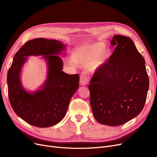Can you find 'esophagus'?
<instances>
[{"instance_id": "esophagus-1", "label": "esophagus", "mask_w": 157, "mask_h": 157, "mask_svg": "<svg viewBox=\"0 0 157 157\" xmlns=\"http://www.w3.org/2000/svg\"><path fill=\"white\" fill-rule=\"evenodd\" d=\"M90 80V74L86 71H84L81 72L80 76V84L81 85H86L88 83Z\"/></svg>"}]
</instances>
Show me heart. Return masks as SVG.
<instances>
[{
  "mask_svg": "<svg viewBox=\"0 0 157 157\" xmlns=\"http://www.w3.org/2000/svg\"><path fill=\"white\" fill-rule=\"evenodd\" d=\"M105 48V44L101 42L85 47L78 56L77 62L81 64H89L90 70H95L103 65L111 56L109 49H105L103 52Z\"/></svg>",
  "mask_w": 157,
  "mask_h": 157,
  "instance_id": "b5f03b06",
  "label": "heart"
}]
</instances>
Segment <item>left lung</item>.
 Masks as SVG:
<instances>
[{
    "instance_id": "left-lung-1",
    "label": "left lung",
    "mask_w": 157,
    "mask_h": 157,
    "mask_svg": "<svg viewBox=\"0 0 157 157\" xmlns=\"http://www.w3.org/2000/svg\"><path fill=\"white\" fill-rule=\"evenodd\" d=\"M115 46L108 61L94 72L90 82L94 117L101 124L118 126L143 110L149 88L145 60L128 37L114 36Z\"/></svg>"
}]
</instances>
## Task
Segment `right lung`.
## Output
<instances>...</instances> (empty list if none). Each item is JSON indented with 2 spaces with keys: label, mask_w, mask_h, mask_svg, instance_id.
Segmentation results:
<instances>
[{
  "label": "right lung",
  "mask_w": 157,
  "mask_h": 157,
  "mask_svg": "<svg viewBox=\"0 0 157 157\" xmlns=\"http://www.w3.org/2000/svg\"><path fill=\"white\" fill-rule=\"evenodd\" d=\"M64 48L59 40L37 38L26 42L14 56L7 72L8 97L15 113L33 126L49 127L59 123L79 86L78 74L63 72L62 60L55 55L60 54ZM32 54L45 55L48 73L42 88L29 94L21 86L19 73L25 56Z\"/></svg>",
  "instance_id": "right-lung-1"
}]
</instances>
